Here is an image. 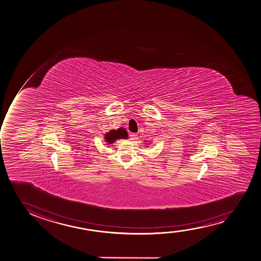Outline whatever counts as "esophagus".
Here are the masks:
<instances>
[{"label":"esophagus","mask_w":261,"mask_h":261,"mask_svg":"<svg viewBox=\"0 0 261 261\" xmlns=\"http://www.w3.org/2000/svg\"><path fill=\"white\" fill-rule=\"evenodd\" d=\"M129 137H130L131 141H135V140L137 139V135H135V134H130Z\"/></svg>","instance_id":"1"}]
</instances>
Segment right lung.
<instances>
[{"instance_id": "1", "label": "right lung", "mask_w": 261, "mask_h": 261, "mask_svg": "<svg viewBox=\"0 0 261 261\" xmlns=\"http://www.w3.org/2000/svg\"><path fill=\"white\" fill-rule=\"evenodd\" d=\"M127 132L123 127L118 128L117 130H111L105 135V140L109 144L114 143L118 139H126Z\"/></svg>"}]
</instances>
